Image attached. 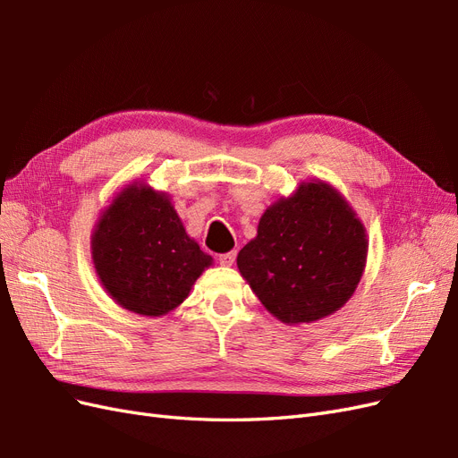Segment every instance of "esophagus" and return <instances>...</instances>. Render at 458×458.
Wrapping results in <instances>:
<instances>
[{"mask_svg": "<svg viewBox=\"0 0 458 458\" xmlns=\"http://www.w3.org/2000/svg\"><path fill=\"white\" fill-rule=\"evenodd\" d=\"M234 258H237V252H227V254H221L217 259H219V266L224 267H231L234 263Z\"/></svg>", "mask_w": 458, "mask_h": 458, "instance_id": "34e87169", "label": "esophagus"}]
</instances>
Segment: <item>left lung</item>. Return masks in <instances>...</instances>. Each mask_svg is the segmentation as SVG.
Here are the masks:
<instances>
[{"mask_svg":"<svg viewBox=\"0 0 458 458\" xmlns=\"http://www.w3.org/2000/svg\"><path fill=\"white\" fill-rule=\"evenodd\" d=\"M367 254V229L352 204L323 179H311L267 206L237 267L273 317L303 325L353 296Z\"/></svg>","mask_w":458,"mask_h":458,"instance_id":"1","label":"left lung"}]
</instances>
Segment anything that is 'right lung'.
Segmentation results:
<instances>
[{
    "mask_svg": "<svg viewBox=\"0 0 458 458\" xmlns=\"http://www.w3.org/2000/svg\"><path fill=\"white\" fill-rule=\"evenodd\" d=\"M91 261L97 279L118 306L162 317L182 306L214 258L189 237L168 192L131 182L97 219Z\"/></svg>",
    "mask_w": 458,
    "mask_h": 458,
    "instance_id": "1",
    "label": "right lung"
}]
</instances>
